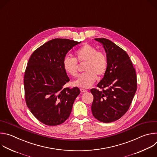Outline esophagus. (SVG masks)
<instances>
[{
    "mask_svg": "<svg viewBox=\"0 0 157 157\" xmlns=\"http://www.w3.org/2000/svg\"><path fill=\"white\" fill-rule=\"evenodd\" d=\"M80 90H81V92H82V93H83V92H86L87 91L86 89H83V88H81V89H80Z\"/></svg>",
    "mask_w": 157,
    "mask_h": 157,
    "instance_id": "1",
    "label": "esophagus"
}]
</instances>
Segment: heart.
Segmentation results:
<instances>
[{
    "mask_svg": "<svg viewBox=\"0 0 157 157\" xmlns=\"http://www.w3.org/2000/svg\"><path fill=\"white\" fill-rule=\"evenodd\" d=\"M78 62L80 64L86 62L83 74L73 82L76 86L88 88L97 80V76L105 75L108 67V60L102 52L98 51L90 44H84L75 52V58L67 56L63 60L64 70L73 77L78 75Z\"/></svg>",
    "mask_w": 157,
    "mask_h": 157,
    "instance_id": "heart-1",
    "label": "heart"
}]
</instances>
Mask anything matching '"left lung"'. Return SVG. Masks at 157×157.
I'll return each instance as SVG.
<instances>
[{"instance_id":"obj_1","label":"left lung","mask_w":157,"mask_h":157,"mask_svg":"<svg viewBox=\"0 0 157 157\" xmlns=\"http://www.w3.org/2000/svg\"><path fill=\"white\" fill-rule=\"evenodd\" d=\"M107 53L108 67L98 83L100 89H91L94 96L91 110L93 116L103 123L121 118L128 110L137 90L135 68L123 49L105 38H96Z\"/></svg>"}]
</instances>
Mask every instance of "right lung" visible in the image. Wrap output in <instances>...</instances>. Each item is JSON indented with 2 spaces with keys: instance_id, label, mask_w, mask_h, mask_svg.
<instances>
[{
  "instance_id": "obj_1",
  "label": "right lung",
  "mask_w": 157,
  "mask_h": 157,
  "mask_svg": "<svg viewBox=\"0 0 157 157\" xmlns=\"http://www.w3.org/2000/svg\"><path fill=\"white\" fill-rule=\"evenodd\" d=\"M81 42L52 39L35 50L24 76L26 105L33 115L48 126L62 124L70 117L78 87L63 88L70 81L63 68L67 52Z\"/></svg>"
}]
</instances>
